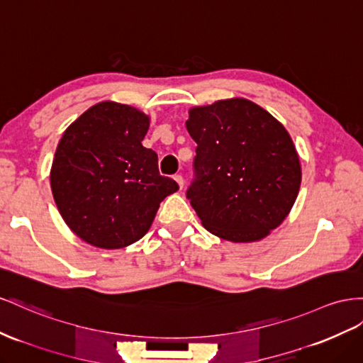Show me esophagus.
I'll return each instance as SVG.
<instances>
[{
  "label": "esophagus",
  "mask_w": 363,
  "mask_h": 363,
  "mask_svg": "<svg viewBox=\"0 0 363 363\" xmlns=\"http://www.w3.org/2000/svg\"><path fill=\"white\" fill-rule=\"evenodd\" d=\"M174 180L177 182V184L180 186V189H183V184H184V182H183V177H182V175H174Z\"/></svg>",
  "instance_id": "obj_1"
}]
</instances>
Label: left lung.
Wrapping results in <instances>:
<instances>
[{
	"label": "left lung",
	"mask_w": 363,
	"mask_h": 363,
	"mask_svg": "<svg viewBox=\"0 0 363 363\" xmlns=\"http://www.w3.org/2000/svg\"><path fill=\"white\" fill-rule=\"evenodd\" d=\"M186 130L197 143L188 199L204 229L232 242L266 238L286 220L301 188L289 131L244 97L192 106Z\"/></svg>",
	"instance_id": "1"
}]
</instances>
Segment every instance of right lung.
<instances>
[{
	"label": "right lung",
	"mask_w": 363,
	"mask_h": 363,
	"mask_svg": "<svg viewBox=\"0 0 363 363\" xmlns=\"http://www.w3.org/2000/svg\"><path fill=\"white\" fill-rule=\"evenodd\" d=\"M150 116L113 101L90 106L64 131L50 184L70 230L94 247L114 250L150 230L160 203L179 191L159 174L157 154L142 140Z\"/></svg>",
	"instance_id": "obj_1"
}]
</instances>
